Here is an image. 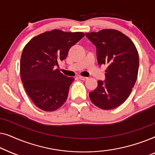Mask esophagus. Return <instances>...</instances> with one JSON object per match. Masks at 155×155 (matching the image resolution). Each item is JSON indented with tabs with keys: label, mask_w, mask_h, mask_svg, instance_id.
<instances>
[{
	"label": "esophagus",
	"mask_w": 155,
	"mask_h": 155,
	"mask_svg": "<svg viewBox=\"0 0 155 155\" xmlns=\"http://www.w3.org/2000/svg\"><path fill=\"white\" fill-rule=\"evenodd\" d=\"M78 78H79V79H80V80H87L88 79V78L82 77V76H78Z\"/></svg>",
	"instance_id": "esophagus-1"
}]
</instances>
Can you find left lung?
<instances>
[{
    "label": "left lung",
    "mask_w": 155,
    "mask_h": 155,
    "mask_svg": "<svg viewBox=\"0 0 155 155\" xmlns=\"http://www.w3.org/2000/svg\"><path fill=\"white\" fill-rule=\"evenodd\" d=\"M85 35L96 46L99 64L108 66L105 80H99L97 87L90 92V100L101 109H115L126 100L136 82L139 68L136 47L130 39L115 29Z\"/></svg>",
    "instance_id": "left-lung-1"
}]
</instances>
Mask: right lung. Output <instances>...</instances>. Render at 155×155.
Here are the masks:
<instances>
[{
    "label": "right lung",
    "instance_id": "obj_1",
    "mask_svg": "<svg viewBox=\"0 0 155 155\" xmlns=\"http://www.w3.org/2000/svg\"><path fill=\"white\" fill-rule=\"evenodd\" d=\"M84 36L83 32L54 29L32 38L25 46L20 59L21 80L27 94L40 109L55 111L66 101L74 78L64 75L57 67Z\"/></svg>",
    "mask_w": 155,
    "mask_h": 155
}]
</instances>
